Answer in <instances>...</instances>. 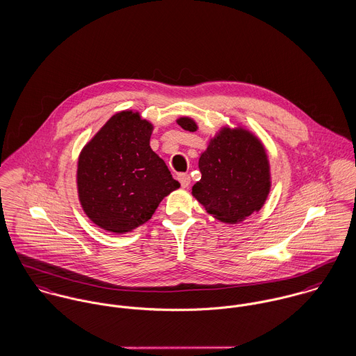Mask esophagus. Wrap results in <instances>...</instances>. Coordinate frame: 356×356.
I'll return each instance as SVG.
<instances>
[{
	"label": "esophagus",
	"mask_w": 356,
	"mask_h": 356,
	"mask_svg": "<svg viewBox=\"0 0 356 356\" xmlns=\"http://www.w3.org/2000/svg\"><path fill=\"white\" fill-rule=\"evenodd\" d=\"M178 181H179L182 188H188L191 185V177L188 174H179Z\"/></svg>",
	"instance_id": "esophagus-1"
}]
</instances>
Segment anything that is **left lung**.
I'll return each instance as SVG.
<instances>
[{"mask_svg": "<svg viewBox=\"0 0 356 356\" xmlns=\"http://www.w3.org/2000/svg\"><path fill=\"white\" fill-rule=\"evenodd\" d=\"M177 123L196 131L191 118H179ZM202 179L192 193L208 213L225 223L244 220L257 212L270 192V164L263 144L245 129L223 127L199 159Z\"/></svg>", "mask_w": 356, "mask_h": 356, "instance_id": "8db88e82", "label": "left lung"}]
</instances>
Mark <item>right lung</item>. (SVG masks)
<instances>
[{"label": "right lung", "mask_w": 356, "mask_h": 356, "mask_svg": "<svg viewBox=\"0 0 356 356\" xmlns=\"http://www.w3.org/2000/svg\"><path fill=\"white\" fill-rule=\"evenodd\" d=\"M153 126L138 112L115 113L85 145L76 184L85 213L111 233H127L152 218L179 188L149 145Z\"/></svg>", "instance_id": "add662e5"}]
</instances>
